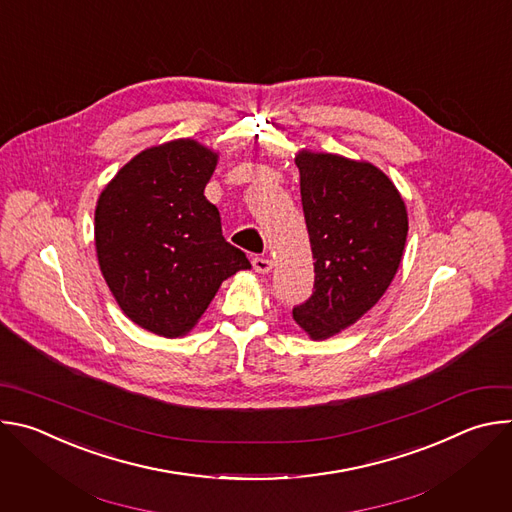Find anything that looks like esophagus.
Listing matches in <instances>:
<instances>
[{
	"instance_id": "obj_1",
	"label": "esophagus",
	"mask_w": 512,
	"mask_h": 512,
	"mask_svg": "<svg viewBox=\"0 0 512 512\" xmlns=\"http://www.w3.org/2000/svg\"><path fill=\"white\" fill-rule=\"evenodd\" d=\"M253 267L257 273H269L271 267H273V261L267 259V257H255L253 259Z\"/></svg>"
}]
</instances>
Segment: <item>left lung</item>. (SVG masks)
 <instances>
[{
    "instance_id": "8db88e82",
    "label": "left lung",
    "mask_w": 512,
    "mask_h": 512,
    "mask_svg": "<svg viewBox=\"0 0 512 512\" xmlns=\"http://www.w3.org/2000/svg\"><path fill=\"white\" fill-rule=\"evenodd\" d=\"M300 192L314 255V291L294 320L330 338L367 314L391 285L407 239V210L373 164L302 152Z\"/></svg>"
}]
</instances>
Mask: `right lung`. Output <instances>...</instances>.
I'll return each instance as SVG.
<instances>
[{
    "instance_id": "obj_1",
    "label": "right lung",
    "mask_w": 512,
    "mask_h": 512,
    "mask_svg": "<svg viewBox=\"0 0 512 512\" xmlns=\"http://www.w3.org/2000/svg\"><path fill=\"white\" fill-rule=\"evenodd\" d=\"M214 166L216 154L176 139L137 154L97 202L95 245L111 294L127 318L166 338L186 334L221 283L251 269L204 198Z\"/></svg>"
}]
</instances>
